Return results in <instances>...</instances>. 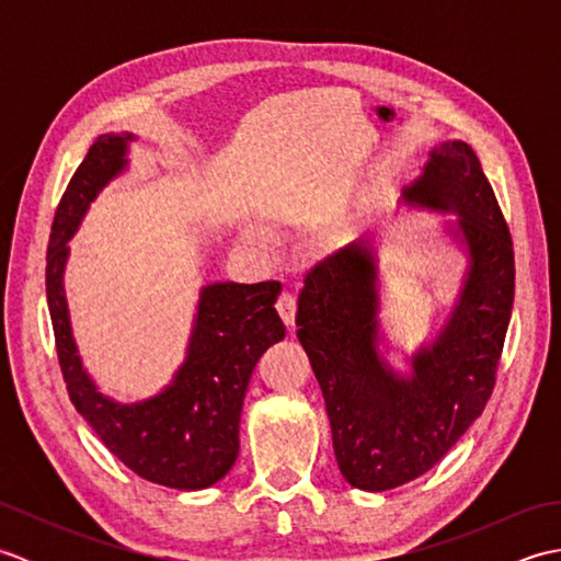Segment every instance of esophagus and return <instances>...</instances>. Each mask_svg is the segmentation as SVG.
I'll use <instances>...</instances> for the list:
<instances>
[{
    "mask_svg": "<svg viewBox=\"0 0 561 561\" xmlns=\"http://www.w3.org/2000/svg\"><path fill=\"white\" fill-rule=\"evenodd\" d=\"M277 311H279V316L284 320V325L291 330L294 328V320H296V296L289 294V291H284L279 299H277Z\"/></svg>",
    "mask_w": 561,
    "mask_h": 561,
    "instance_id": "obj_1",
    "label": "esophagus"
}]
</instances>
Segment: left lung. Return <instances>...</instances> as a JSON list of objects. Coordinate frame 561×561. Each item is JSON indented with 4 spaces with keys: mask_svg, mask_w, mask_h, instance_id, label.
I'll list each match as a JSON object with an SVG mask.
<instances>
[{
    "mask_svg": "<svg viewBox=\"0 0 561 561\" xmlns=\"http://www.w3.org/2000/svg\"><path fill=\"white\" fill-rule=\"evenodd\" d=\"M408 199L460 214L470 272L446 330L402 380L376 352V260L350 243L306 272L296 328L323 390L332 448L356 490L386 492L446 456L492 398L514 308V241L465 141L432 151Z\"/></svg>",
    "mask_w": 561,
    "mask_h": 561,
    "instance_id": "left-lung-1",
    "label": "left lung"
}]
</instances>
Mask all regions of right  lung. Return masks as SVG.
<instances>
[{"label":"right lung","mask_w":561,"mask_h":561,"mask_svg":"<svg viewBox=\"0 0 561 561\" xmlns=\"http://www.w3.org/2000/svg\"><path fill=\"white\" fill-rule=\"evenodd\" d=\"M133 135H101L59 199L47 243L45 289L55 350L69 400L117 460L171 490H205L238 458V424L257 359L287 328L274 311L279 282L211 284L202 291L187 359L161 396L139 404L103 398L81 368L71 340L62 267L67 241L89 202L123 171Z\"/></svg>","instance_id":"1"}]
</instances>
